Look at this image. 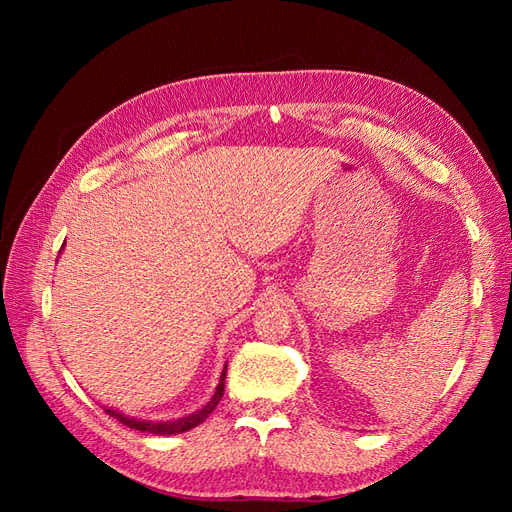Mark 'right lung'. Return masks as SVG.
<instances>
[{
    "label": "right lung",
    "instance_id": "right-lung-1",
    "mask_svg": "<svg viewBox=\"0 0 512 512\" xmlns=\"http://www.w3.org/2000/svg\"><path fill=\"white\" fill-rule=\"evenodd\" d=\"M224 384H226V367L222 371L220 376V384L215 386V393L213 397L207 401V404L188 414V416H181V418H175V421H147V418H134V416H128L123 414L119 410H113V408H104L106 414H111L113 418H117L119 423L128 425L130 429H136V431H145V433H156V436H173V433H183V431H190L194 429L196 425H200L205 421V418L215 410V406L220 404V399L224 395Z\"/></svg>",
    "mask_w": 512,
    "mask_h": 512
}]
</instances>
